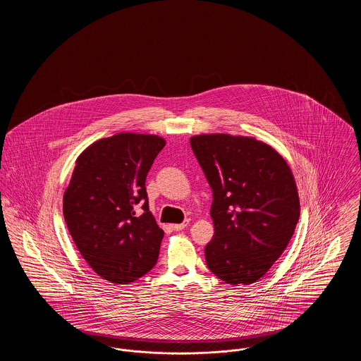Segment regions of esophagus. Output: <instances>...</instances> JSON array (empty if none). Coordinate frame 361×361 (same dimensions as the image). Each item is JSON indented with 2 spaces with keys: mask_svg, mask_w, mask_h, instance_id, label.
<instances>
[{
  "mask_svg": "<svg viewBox=\"0 0 361 361\" xmlns=\"http://www.w3.org/2000/svg\"><path fill=\"white\" fill-rule=\"evenodd\" d=\"M188 224L189 221L187 219V221H184L183 224H172V228L174 230V231H181V230H184V228H185Z\"/></svg>",
  "mask_w": 361,
  "mask_h": 361,
  "instance_id": "34e87169",
  "label": "esophagus"
}]
</instances>
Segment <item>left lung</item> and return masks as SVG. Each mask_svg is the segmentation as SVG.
I'll list each match as a JSON object with an SVG mask.
<instances>
[{"instance_id": "1", "label": "left lung", "mask_w": 361, "mask_h": 361, "mask_svg": "<svg viewBox=\"0 0 361 361\" xmlns=\"http://www.w3.org/2000/svg\"><path fill=\"white\" fill-rule=\"evenodd\" d=\"M190 147L214 199L215 234L206 246L207 267L227 284H252L281 256L299 221L291 169L255 137L197 135Z\"/></svg>"}]
</instances>
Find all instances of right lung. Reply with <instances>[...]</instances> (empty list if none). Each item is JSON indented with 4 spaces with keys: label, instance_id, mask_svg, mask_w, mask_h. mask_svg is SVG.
Here are the masks:
<instances>
[{
    "label": "right lung",
    "instance_id": "right-lung-1",
    "mask_svg": "<svg viewBox=\"0 0 361 361\" xmlns=\"http://www.w3.org/2000/svg\"><path fill=\"white\" fill-rule=\"evenodd\" d=\"M165 140L121 133L75 161L63 216L78 252L105 280L128 284L153 269L164 238L149 211L146 176Z\"/></svg>",
    "mask_w": 361,
    "mask_h": 361
}]
</instances>
